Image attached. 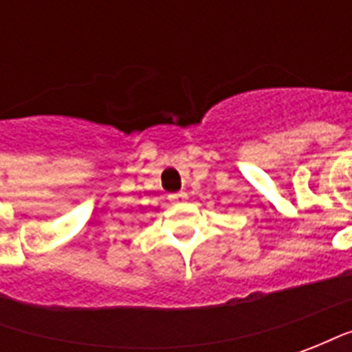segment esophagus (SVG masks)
Instances as JSON below:
<instances>
[{"label":"esophagus","instance_id":"obj_1","mask_svg":"<svg viewBox=\"0 0 352 352\" xmlns=\"http://www.w3.org/2000/svg\"><path fill=\"white\" fill-rule=\"evenodd\" d=\"M184 199H186V194H184V192H175V194H169V201H173V204H183Z\"/></svg>","mask_w":352,"mask_h":352}]
</instances>
